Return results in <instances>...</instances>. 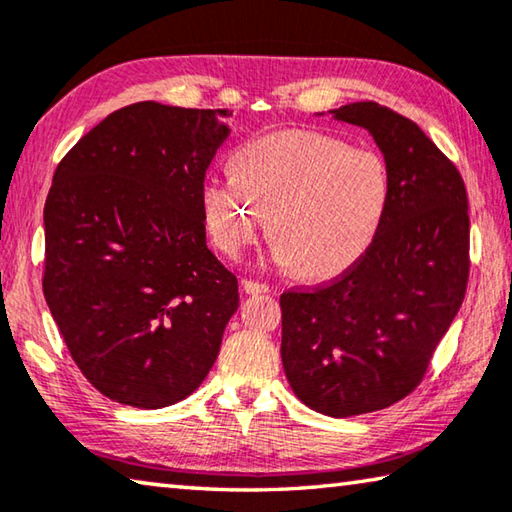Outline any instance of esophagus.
Here are the masks:
<instances>
[{
  "instance_id": "esophagus-1",
  "label": "esophagus",
  "mask_w": 512,
  "mask_h": 512,
  "mask_svg": "<svg viewBox=\"0 0 512 512\" xmlns=\"http://www.w3.org/2000/svg\"><path fill=\"white\" fill-rule=\"evenodd\" d=\"M241 287H244V291H246V293H266L268 289H271V287H268V284H266V282L248 280V277H246V280H244V282H241Z\"/></svg>"
}]
</instances>
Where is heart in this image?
<instances>
[{"instance_id":"heart-1","label":"heart","mask_w":512,"mask_h":512,"mask_svg":"<svg viewBox=\"0 0 512 512\" xmlns=\"http://www.w3.org/2000/svg\"><path fill=\"white\" fill-rule=\"evenodd\" d=\"M210 237L237 257L266 235L273 257L302 275L329 277L375 244L391 205V171L370 149L314 131H280L246 144L235 173L203 183Z\"/></svg>"}]
</instances>
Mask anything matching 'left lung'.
I'll return each instance as SVG.
<instances>
[{
  "instance_id": "obj_1",
  "label": "left lung",
  "mask_w": 512,
  "mask_h": 512,
  "mask_svg": "<svg viewBox=\"0 0 512 512\" xmlns=\"http://www.w3.org/2000/svg\"><path fill=\"white\" fill-rule=\"evenodd\" d=\"M332 112L375 137L391 205L359 262L282 293V366L309 409L350 418L388 409L427 375L465 298L470 216L461 173L415 121L375 101Z\"/></svg>"
}]
</instances>
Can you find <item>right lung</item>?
Instances as JSON below:
<instances>
[{"label":"right lung","mask_w":512,"mask_h":512,"mask_svg":"<svg viewBox=\"0 0 512 512\" xmlns=\"http://www.w3.org/2000/svg\"><path fill=\"white\" fill-rule=\"evenodd\" d=\"M228 117L131 103L56 167L42 291L83 377L119 404L192 395L239 307L237 275L205 244L201 201Z\"/></svg>","instance_id":"obj_1"}]
</instances>
